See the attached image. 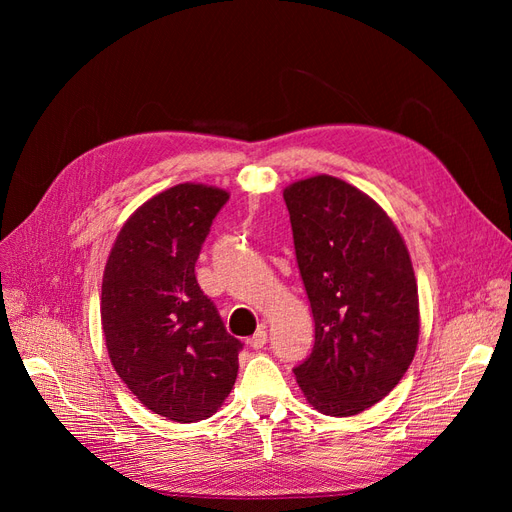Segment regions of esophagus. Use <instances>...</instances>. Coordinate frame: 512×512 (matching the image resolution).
Wrapping results in <instances>:
<instances>
[{
    "mask_svg": "<svg viewBox=\"0 0 512 512\" xmlns=\"http://www.w3.org/2000/svg\"><path fill=\"white\" fill-rule=\"evenodd\" d=\"M265 344H267V331H265V327H260V329L250 337V346H252L254 350H260Z\"/></svg>",
    "mask_w": 512,
    "mask_h": 512,
    "instance_id": "1",
    "label": "esophagus"
}]
</instances>
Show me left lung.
<instances>
[{
	"label": "left lung",
	"instance_id": "8db88e82",
	"mask_svg": "<svg viewBox=\"0 0 512 512\" xmlns=\"http://www.w3.org/2000/svg\"><path fill=\"white\" fill-rule=\"evenodd\" d=\"M316 342L294 367L309 406L354 416L389 395L418 346V288L404 237L386 211L331 175L284 190Z\"/></svg>",
	"mask_w": 512,
	"mask_h": 512
}]
</instances>
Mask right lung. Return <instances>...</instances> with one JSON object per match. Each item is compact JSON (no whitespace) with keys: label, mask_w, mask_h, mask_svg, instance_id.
I'll return each mask as SVG.
<instances>
[{"label":"right lung","mask_w":512,"mask_h":512,"mask_svg":"<svg viewBox=\"0 0 512 512\" xmlns=\"http://www.w3.org/2000/svg\"><path fill=\"white\" fill-rule=\"evenodd\" d=\"M228 192L179 183L138 207L108 254L100 318L117 376L175 423L218 412L239 371L241 342L200 290L194 265Z\"/></svg>","instance_id":"1"}]
</instances>
